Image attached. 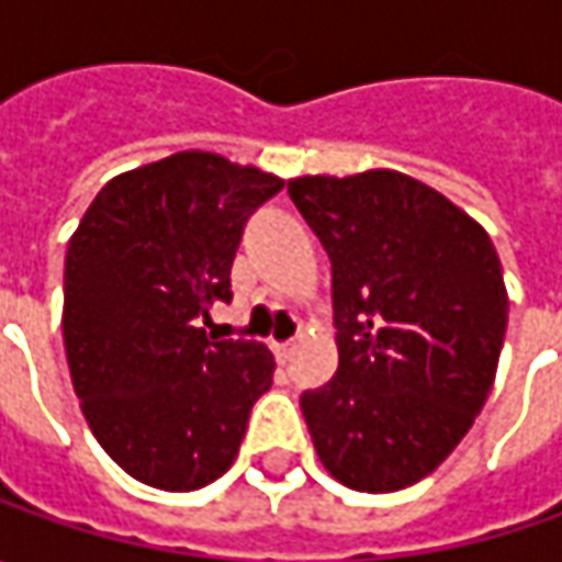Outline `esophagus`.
Segmentation results:
<instances>
[{
    "label": "esophagus",
    "mask_w": 562,
    "mask_h": 562,
    "mask_svg": "<svg viewBox=\"0 0 562 562\" xmlns=\"http://www.w3.org/2000/svg\"><path fill=\"white\" fill-rule=\"evenodd\" d=\"M271 353L278 359V366H288L293 359V344H271Z\"/></svg>",
    "instance_id": "obj_1"
}]
</instances>
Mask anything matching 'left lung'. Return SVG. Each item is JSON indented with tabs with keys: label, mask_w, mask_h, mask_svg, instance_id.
Instances as JSON below:
<instances>
[{
	"label": "left lung",
	"mask_w": 562,
	"mask_h": 562,
	"mask_svg": "<svg viewBox=\"0 0 562 562\" xmlns=\"http://www.w3.org/2000/svg\"><path fill=\"white\" fill-rule=\"evenodd\" d=\"M293 205L331 259L337 372L300 397L340 485L387 494L450 457L482 413L507 335L485 227L391 168L306 175Z\"/></svg>",
	"instance_id": "8db88e82"
}]
</instances>
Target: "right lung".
Here are the masks:
<instances>
[{
  "mask_svg": "<svg viewBox=\"0 0 562 562\" xmlns=\"http://www.w3.org/2000/svg\"><path fill=\"white\" fill-rule=\"evenodd\" d=\"M281 187L187 149L112 178L68 244L71 384L102 450L143 485L196 491L225 475L271 387L266 344L209 340L200 325L231 303L244 225Z\"/></svg>",
  "mask_w": 562,
  "mask_h": 562,
  "instance_id": "right-lung-1",
  "label": "right lung"
}]
</instances>
